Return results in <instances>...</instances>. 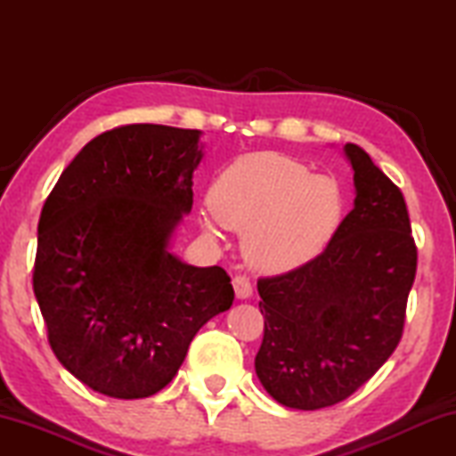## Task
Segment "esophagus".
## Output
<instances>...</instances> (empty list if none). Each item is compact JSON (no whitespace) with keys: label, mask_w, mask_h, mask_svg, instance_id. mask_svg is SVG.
<instances>
[{"label":"esophagus","mask_w":456,"mask_h":456,"mask_svg":"<svg viewBox=\"0 0 456 456\" xmlns=\"http://www.w3.org/2000/svg\"><path fill=\"white\" fill-rule=\"evenodd\" d=\"M233 289H235V296H237L239 299L251 297L253 285H251V281H249V277L235 275V277H233Z\"/></svg>","instance_id":"esophagus-1"}]
</instances>
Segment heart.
Instances as JSON below:
<instances>
[{"instance_id": "heart-1", "label": "heart", "mask_w": 456, "mask_h": 456, "mask_svg": "<svg viewBox=\"0 0 456 456\" xmlns=\"http://www.w3.org/2000/svg\"><path fill=\"white\" fill-rule=\"evenodd\" d=\"M209 207L219 225L243 231V251L256 267L283 272L322 253L344 217V191L336 176L275 152L237 159L209 189ZM217 235L213 219L200 221Z\"/></svg>"}]
</instances>
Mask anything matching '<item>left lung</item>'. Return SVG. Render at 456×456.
<instances>
[{
	"label": "left lung",
	"instance_id": "left-lung-1",
	"mask_svg": "<svg viewBox=\"0 0 456 456\" xmlns=\"http://www.w3.org/2000/svg\"><path fill=\"white\" fill-rule=\"evenodd\" d=\"M354 209L318 257L259 277L264 342L256 372L277 403L318 411L352 396L403 338L416 245L400 189L358 144Z\"/></svg>",
	"mask_w": 456,
	"mask_h": 456
}]
</instances>
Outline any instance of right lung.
<instances>
[{
    "instance_id": "1",
    "label": "right lung",
    "mask_w": 456,
    "mask_h": 456,
    "mask_svg": "<svg viewBox=\"0 0 456 456\" xmlns=\"http://www.w3.org/2000/svg\"><path fill=\"white\" fill-rule=\"evenodd\" d=\"M199 130L118 126L60 175L37 223L34 293L60 364L100 395H157L233 304L225 269L168 251L192 207Z\"/></svg>"
}]
</instances>
